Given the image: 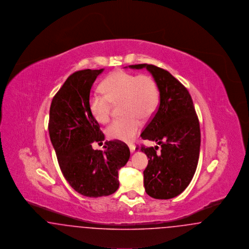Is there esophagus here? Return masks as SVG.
<instances>
[{
    "mask_svg": "<svg viewBox=\"0 0 249 249\" xmlns=\"http://www.w3.org/2000/svg\"><path fill=\"white\" fill-rule=\"evenodd\" d=\"M129 147H130V153H133L134 150H135V145L134 144H130Z\"/></svg>",
    "mask_w": 249,
    "mask_h": 249,
    "instance_id": "1",
    "label": "esophagus"
}]
</instances>
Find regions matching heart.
<instances>
[{"instance_id": "heart-1", "label": "heart", "mask_w": 249, "mask_h": 249, "mask_svg": "<svg viewBox=\"0 0 249 249\" xmlns=\"http://www.w3.org/2000/svg\"><path fill=\"white\" fill-rule=\"evenodd\" d=\"M104 93L93 92L89 105L94 119L102 124L108 122L113 104L120 103L122 118L114 120L107 129L113 140L130 142L142 127L141 119H149L160 103L159 88L154 78L147 74H134L124 71L112 72L103 81Z\"/></svg>"}]
</instances>
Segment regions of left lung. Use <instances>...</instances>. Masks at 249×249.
Segmentation results:
<instances>
[{
	"mask_svg": "<svg viewBox=\"0 0 249 249\" xmlns=\"http://www.w3.org/2000/svg\"><path fill=\"white\" fill-rule=\"evenodd\" d=\"M129 67L137 70L145 68L153 76L160 91L159 108L141 137L160 144V152H157L158 145L136 147L149 159L143 171L145 192L154 199L175 198L190 185L200 155V123L191 96L166 70L145 63Z\"/></svg>",
	"mask_w": 249,
	"mask_h": 249,
	"instance_id": "1",
	"label": "left lung"
}]
</instances>
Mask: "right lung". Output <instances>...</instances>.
Listing matches in <instances>:
<instances>
[{
    "instance_id": "obj_1",
    "label": "right lung",
    "mask_w": 249,
    "mask_h": 249,
    "mask_svg": "<svg viewBox=\"0 0 249 249\" xmlns=\"http://www.w3.org/2000/svg\"><path fill=\"white\" fill-rule=\"evenodd\" d=\"M105 69H86L71 74L54 96L48 131L63 177L76 192L98 198L116 192L119 170L130 159V149L119 140L107 141L105 150H94L92 142L105 135L89 109L91 87Z\"/></svg>"
}]
</instances>
